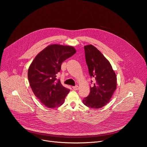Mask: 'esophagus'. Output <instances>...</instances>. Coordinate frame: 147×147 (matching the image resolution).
Wrapping results in <instances>:
<instances>
[{"label":"esophagus","mask_w":147,"mask_h":147,"mask_svg":"<svg viewBox=\"0 0 147 147\" xmlns=\"http://www.w3.org/2000/svg\"><path fill=\"white\" fill-rule=\"evenodd\" d=\"M73 88L74 90H78V86H73Z\"/></svg>","instance_id":"esophagus-1"}]
</instances>
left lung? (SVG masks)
Listing matches in <instances>:
<instances>
[{"label":"left lung","mask_w":147,"mask_h":147,"mask_svg":"<svg viewBox=\"0 0 147 147\" xmlns=\"http://www.w3.org/2000/svg\"><path fill=\"white\" fill-rule=\"evenodd\" d=\"M84 49L89 74L95 82L82 102L88 107L99 109L109 102L116 90V76L110 62L96 48L88 45L84 46Z\"/></svg>","instance_id":"8db88e82"}]
</instances>
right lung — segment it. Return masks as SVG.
I'll use <instances>...</instances> for the list:
<instances>
[{
	"label": "right lung",
	"instance_id": "right-lung-1",
	"mask_svg": "<svg viewBox=\"0 0 147 147\" xmlns=\"http://www.w3.org/2000/svg\"><path fill=\"white\" fill-rule=\"evenodd\" d=\"M76 52L71 46L50 45L40 52L30 65L28 71L30 87L45 107L55 108L63 103L70 90L62 86L56 74L62 63Z\"/></svg>",
	"mask_w": 147,
	"mask_h": 147
}]
</instances>
